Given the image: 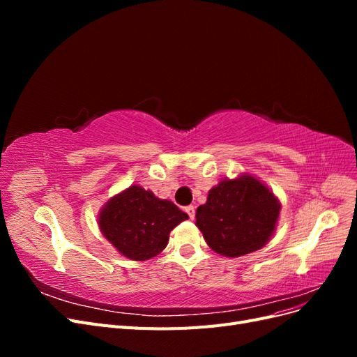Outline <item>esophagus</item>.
I'll return each mask as SVG.
<instances>
[{
  "label": "esophagus",
  "mask_w": 357,
  "mask_h": 357,
  "mask_svg": "<svg viewBox=\"0 0 357 357\" xmlns=\"http://www.w3.org/2000/svg\"><path fill=\"white\" fill-rule=\"evenodd\" d=\"M185 211L189 214L190 219H195V207H193V205H188Z\"/></svg>",
  "instance_id": "esophagus-1"
}]
</instances>
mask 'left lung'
I'll use <instances>...</instances> for the list:
<instances>
[{
  "label": "left lung",
  "instance_id": "1",
  "mask_svg": "<svg viewBox=\"0 0 357 357\" xmlns=\"http://www.w3.org/2000/svg\"><path fill=\"white\" fill-rule=\"evenodd\" d=\"M282 204L262 181L252 176L225 178L197 208V226L210 248L238 257L262 248L278 220Z\"/></svg>",
  "mask_w": 357,
  "mask_h": 357
}]
</instances>
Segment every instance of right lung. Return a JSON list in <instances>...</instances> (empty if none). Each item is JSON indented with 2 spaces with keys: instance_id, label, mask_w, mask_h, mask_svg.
I'll use <instances>...</instances> for the list:
<instances>
[{
  "instance_id": "1",
  "label": "right lung",
  "mask_w": 357,
  "mask_h": 357,
  "mask_svg": "<svg viewBox=\"0 0 357 357\" xmlns=\"http://www.w3.org/2000/svg\"><path fill=\"white\" fill-rule=\"evenodd\" d=\"M186 219L189 215L174 202L159 199L142 186H131L104 205L98 225L122 256L147 261L164 250L169 232Z\"/></svg>"
}]
</instances>
